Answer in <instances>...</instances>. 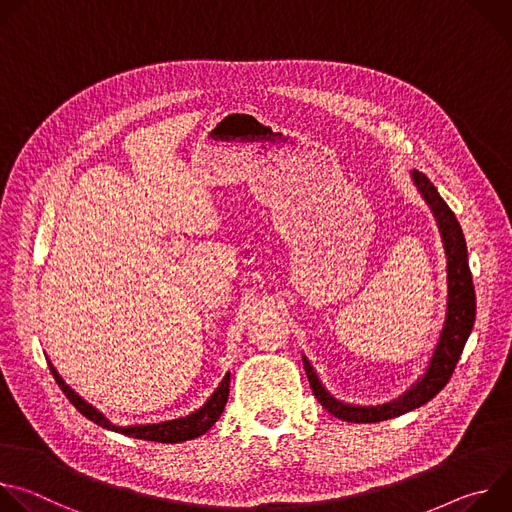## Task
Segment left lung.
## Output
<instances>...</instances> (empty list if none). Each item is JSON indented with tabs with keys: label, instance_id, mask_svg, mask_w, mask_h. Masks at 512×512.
Wrapping results in <instances>:
<instances>
[{
	"label": "left lung",
	"instance_id": "obj_1",
	"mask_svg": "<svg viewBox=\"0 0 512 512\" xmlns=\"http://www.w3.org/2000/svg\"><path fill=\"white\" fill-rule=\"evenodd\" d=\"M411 180L435 218L437 229H440V235H442L444 253L448 259V267H446L448 269V304H446L444 328L440 332V340H437L433 348V354L429 358L423 377L417 379V383H413L403 395L383 405L362 407V405H350V403L338 401L334 395L326 391L310 360L302 356L304 369L316 399L322 403L326 411H330L334 417L348 423H377V421L393 419L431 401L448 385L476 320V294H474L472 273L468 265L466 239L458 218L450 210V206L444 202L437 188L427 180L425 174L413 170Z\"/></svg>",
	"mask_w": 512,
	"mask_h": 512
}]
</instances>
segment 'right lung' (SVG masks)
Wrapping results in <instances>:
<instances>
[{
  "label": "right lung",
  "mask_w": 512,
  "mask_h": 512,
  "mask_svg": "<svg viewBox=\"0 0 512 512\" xmlns=\"http://www.w3.org/2000/svg\"><path fill=\"white\" fill-rule=\"evenodd\" d=\"M50 373L56 379L58 387L62 389V393L66 395V399L75 405L87 419H91L93 423L129 435V437H137V440H148V442H162V444H178V442H186V440H194V437L206 433L216 419L221 417V413L225 411L227 399H229V383H231V373L225 375V379L221 381V385L216 387V391L206 399V403L196 409L194 413L180 417V419H172V421H162V423H150V425H127V427H119L115 423H111L99 409H95L91 403H87L79 393H75V389H70L64 379L58 375V371L54 369V364L48 362Z\"/></svg>",
  "instance_id": "add662e5"
}]
</instances>
